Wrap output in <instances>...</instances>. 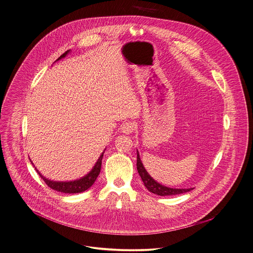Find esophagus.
I'll use <instances>...</instances> for the list:
<instances>
[{"instance_id": "esophagus-1", "label": "esophagus", "mask_w": 253, "mask_h": 253, "mask_svg": "<svg viewBox=\"0 0 253 253\" xmlns=\"http://www.w3.org/2000/svg\"><path fill=\"white\" fill-rule=\"evenodd\" d=\"M135 128H136V125H135V123L132 122V121H128V122L124 123V124L121 126L122 133H124V134H126V135L132 134V133L135 131Z\"/></svg>"}]
</instances>
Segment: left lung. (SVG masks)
I'll use <instances>...</instances> for the list:
<instances>
[{
    "mask_svg": "<svg viewBox=\"0 0 253 253\" xmlns=\"http://www.w3.org/2000/svg\"><path fill=\"white\" fill-rule=\"evenodd\" d=\"M137 169L144 186L147 188L149 192L153 194H156L159 196H170V195H177V194L189 192L192 189H194V188H170L157 182L155 179H153V177H151V175L144 168L140 160V153L138 150H137Z\"/></svg>",
    "mask_w": 253,
    "mask_h": 253,
    "instance_id": "obj_1",
    "label": "left lung"
}]
</instances>
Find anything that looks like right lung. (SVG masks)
Here are the masks:
<instances>
[{
    "instance_id": "add662e5",
    "label": "right lung",
    "mask_w": 253,
    "mask_h": 253,
    "mask_svg": "<svg viewBox=\"0 0 253 253\" xmlns=\"http://www.w3.org/2000/svg\"><path fill=\"white\" fill-rule=\"evenodd\" d=\"M71 52V50H67L65 53H63L61 56L57 59L56 61H59L63 58L67 56L69 53ZM106 150V149H105ZM105 150L102 152V154L100 155L99 159L97 160V162L95 163L94 167L91 169V170L85 174L84 176L79 178V179H75V180H70V181H56V180H51L46 178L45 176H43L39 169L35 167V169L38 171V173L40 174V176L44 180V182L53 190H56L59 192H63V193H69V194H74V193H81L84 192L85 190H87L88 188H90L93 183L95 182V180L97 179L100 170H101V166H102V159L104 156V152ZM31 163L33 164V162L31 161Z\"/></svg>"
}]
</instances>
